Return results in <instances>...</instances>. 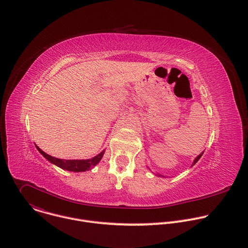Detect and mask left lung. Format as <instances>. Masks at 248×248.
Here are the masks:
<instances>
[{
    "instance_id": "1",
    "label": "left lung",
    "mask_w": 248,
    "mask_h": 248,
    "mask_svg": "<svg viewBox=\"0 0 248 248\" xmlns=\"http://www.w3.org/2000/svg\"><path fill=\"white\" fill-rule=\"evenodd\" d=\"M203 153H204V151H203L202 153H200V154H199V155H198V156H197V157L194 159V161H193V163H192L191 167H192L193 165H195V164L198 162V160L201 158V156L203 155ZM155 174H156V175H158V176H162V178H165V175H163V174H161V173H158V172H157V173H155Z\"/></svg>"
}]
</instances>
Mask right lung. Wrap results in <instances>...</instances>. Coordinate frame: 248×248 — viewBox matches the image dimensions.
<instances>
[{
  "instance_id": "right-lung-1",
  "label": "right lung",
  "mask_w": 248,
  "mask_h": 248,
  "mask_svg": "<svg viewBox=\"0 0 248 248\" xmlns=\"http://www.w3.org/2000/svg\"><path fill=\"white\" fill-rule=\"evenodd\" d=\"M35 146H36L37 150L41 153V155H43V157L46 158L50 163L56 165L57 167L62 169V170H69V171H76V172L89 170L92 168H94L101 161V159L103 158V155L105 153V150H103L97 156H95L91 159H86V160H64V159H59V158L50 156L47 153H45L43 150H41L37 145H35Z\"/></svg>"
}]
</instances>
